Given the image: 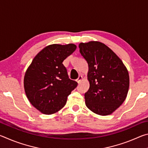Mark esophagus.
Segmentation results:
<instances>
[{
	"label": "esophagus",
	"instance_id": "34e87169",
	"mask_svg": "<svg viewBox=\"0 0 148 148\" xmlns=\"http://www.w3.org/2000/svg\"><path fill=\"white\" fill-rule=\"evenodd\" d=\"M82 79H83V77H82V76H79L78 78L76 79V82L79 84V83H80V82H81V81H82Z\"/></svg>",
	"mask_w": 148,
	"mask_h": 148
}]
</instances>
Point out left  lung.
I'll list each match as a JSON object with an SVG mask.
<instances>
[{
	"label": "left lung",
	"mask_w": 148,
	"mask_h": 148,
	"mask_svg": "<svg viewBox=\"0 0 148 148\" xmlns=\"http://www.w3.org/2000/svg\"><path fill=\"white\" fill-rule=\"evenodd\" d=\"M79 48L89 68V89L84 95L86 106L100 116L112 114L126 99L129 72L119 57L102 42H81Z\"/></svg>",
	"instance_id": "left-lung-1"
}]
</instances>
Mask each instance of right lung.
Returning a JSON list of instances; mask_svg holds the SVG:
<instances>
[{"label":"right lung","instance_id":"right-lung-1","mask_svg":"<svg viewBox=\"0 0 148 148\" xmlns=\"http://www.w3.org/2000/svg\"><path fill=\"white\" fill-rule=\"evenodd\" d=\"M74 44H51L34 57L23 79L26 96L41 113H56L66 104L77 83L69 78L64 60L76 50Z\"/></svg>","mask_w":148,"mask_h":148}]
</instances>
